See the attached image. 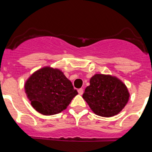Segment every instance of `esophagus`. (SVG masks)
<instances>
[{
    "label": "esophagus",
    "mask_w": 152,
    "mask_h": 152,
    "mask_svg": "<svg viewBox=\"0 0 152 152\" xmlns=\"http://www.w3.org/2000/svg\"><path fill=\"white\" fill-rule=\"evenodd\" d=\"M78 92H79V94L80 95H82L83 93V89H78Z\"/></svg>",
    "instance_id": "1"
}]
</instances>
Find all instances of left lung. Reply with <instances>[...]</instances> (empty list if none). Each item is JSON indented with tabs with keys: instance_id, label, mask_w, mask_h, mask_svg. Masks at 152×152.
<instances>
[{
	"instance_id": "8db88e82",
	"label": "left lung",
	"mask_w": 152,
	"mask_h": 152,
	"mask_svg": "<svg viewBox=\"0 0 152 152\" xmlns=\"http://www.w3.org/2000/svg\"><path fill=\"white\" fill-rule=\"evenodd\" d=\"M83 98L96 115L112 117L125 107L129 93L125 84L115 77L96 74L91 78Z\"/></svg>"
}]
</instances>
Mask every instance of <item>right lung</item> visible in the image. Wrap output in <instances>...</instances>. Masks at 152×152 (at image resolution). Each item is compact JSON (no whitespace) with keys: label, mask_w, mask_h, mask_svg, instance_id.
<instances>
[{"label":"right lung","mask_w":152,"mask_h":152,"mask_svg":"<svg viewBox=\"0 0 152 152\" xmlns=\"http://www.w3.org/2000/svg\"><path fill=\"white\" fill-rule=\"evenodd\" d=\"M31 105L46 115L60 113L78 94L72 84L59 69L45 67L34 72L25 84Z\"/></svg>","instance_id":"right-lung-1"}]
</instances>
